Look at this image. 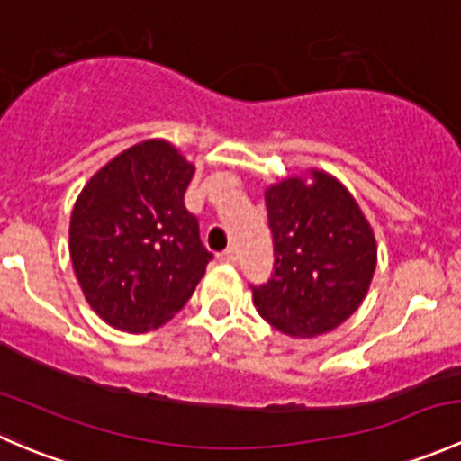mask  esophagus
<instances>
[{
    "mask_svg": "<svg viewBox=\"0 0 461 461\" xmlns=\"http://www.w3.org/2000/svg\"><path fill=\"white\" fill-rule=\"evenodd\" d=\"M222 260V263H236V249L234 248H227L225 252H221V257H218Z\"/></svg>",
    "mask_w": 461,
    "mask_h": 461,
    "instance_id": "esophagus-1",
    "label": "esophagus"
}]
</instances>
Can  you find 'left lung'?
I'll use <instances>...</instances> for the list:
<instances>
[{
  "label": "left lung",
  "mask_w": 461,
  "mask_h": 461,
  "mask_svg": "<svg viewBox=\"0 0 461 461\" xmlns=\"http://www.w3.org/2000/svg\"><path fill=\"white\" fill-rule=\"evenodd\" d=\"M265 192L274 240L272 278L252 285L258 314L290 337H317L364 301L376 243L359 204L339 180L312 171Z\"/></svg>",
  "instance_id": "obj_1"
}]
</instances>
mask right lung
I'll list each match as a JSON object with an SVG mask.
<instances>
[{
	"mask_svg": "<svg viewBox=\"0 0 461 461\" xmlns=\"http://www.w3.org/2000/svg\"><path fill=\"white\" fill-rule=\"evenodd\" d=\"M189 165L169 142L115 156L71 213V260L88 305L109 325L147 332L189 301L213 258L185 207Z\"/></svg>",
	"mask_w": 461,
	"mask_h": 461,
	"instance_id": "right-lung-1",
	"label": "right lung"
}]
</instances>
